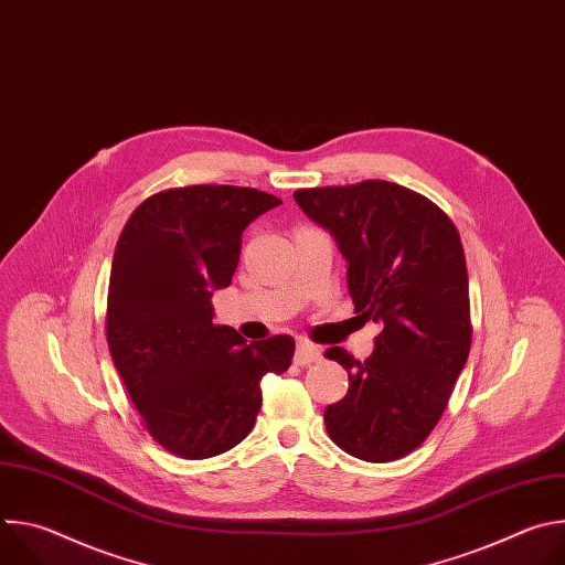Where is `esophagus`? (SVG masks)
Segmentation results:
<instances>
[{"label":"esophagus","mask_w":565,"mask_h":565,"mask_svg":"<svg viewBox=\"0 0 565 565\" xmlns=\"http://www.w3.org/2000/svg\"><path fill=\"white\" fill-rule=\"evenodd\" d=\"M321 358V351L312 344V342H308V340H299L297 342V353H295V362L299 364V366H306V364H312V362H317Z\"/></svg>","instance_id":"esophagus-1"}]
</instances>
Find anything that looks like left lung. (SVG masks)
Listing matches in <instances>:
<instances>
[{"instance_id": "obj_1", "label": "left lung", "mask_w": 565, "mask_h": 565, "mask_svg": "<svg viewBox=\"0 0 565 565\" xmlns=\"http://www.w3.org/2000/svg\"><path fill=\"white\" fill-rule=\"evenodd\" d=\"M295 201L333 232L355 312L382 324L364 362L342 347L324 353L349 371L327 431L360 460H397L438 425L471 349L460 234L434 201L388 181L306 188Z\"/></svg>"}]
</instances>
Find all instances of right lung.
<instances>
[{
	"label": "right lung",
	"instance_id": "1",
	"mask_svg": "<svg viewBox=\"0 0 565 565\" xmlns=\"http://www.w3.org/2000/svg\"><path fill=\"white\" fill-rule=\"evenodd\" d=\"M281 199L236 185L170 188L145 199L116 244L107 344L149 436L188 460L244 440L262 409V377L284 373L290 335L246 342L212 321L241 236Z\"/></svg>",
	"mask_w": 565,
	"mask_h": 565
}]
</instances>
